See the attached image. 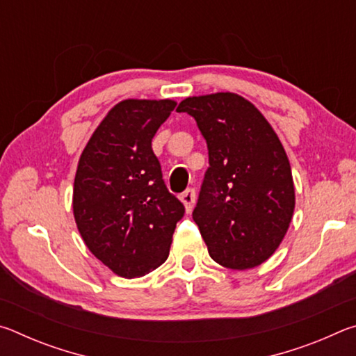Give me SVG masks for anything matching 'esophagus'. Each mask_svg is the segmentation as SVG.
<instances>
[{
	"mask_svg": "<svg viewBox=\"0 0 356 356\" xmlns=\"http://www.w3.org/2000/svg\"><path fill=\"white\" fill-rule=\"evenodd\" d=\"M180 201H182L184 207H185V212L186 213H191V210L195 209V202H196V193L195 190H186L182 193V196H180Z\"/></svg>",
	"mask_w": 356,
	"mask_h": 356,
	"instance_id": "obj_1",
	"label": "esophagus"
}]
</instances>
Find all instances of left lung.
<instances>
[{"label": "left lung", "mask_w": 356, "mask_h": 356, "mask_svg": "<svg viewBox=\"0 0 356 356\" xmlns=\"http://www.w3.org/2000/svg\"><path fill=\"white\" fill-rule=\"evenodd\" d=\"M196 119L209 147L193 220L215 262L248 270L278 250L292 221L295 186L278 135L236 92L186 97L177 106Z\"/></svg>", "instance_id": "1"}]
</instances>
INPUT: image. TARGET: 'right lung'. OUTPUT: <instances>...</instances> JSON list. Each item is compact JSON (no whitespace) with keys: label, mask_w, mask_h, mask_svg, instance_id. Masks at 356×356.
Returning <instances> with one entry per match:
<instances>
[{"label":"right lung","mask_w":356,"mask_h":356,"mask_svg":"<svg viewBox=\"0 0 356 356\" xmlns=\"http://www.w3.org/2000/svg\"><path fill=\"white\" fill-rule=\"evenodd\" d=\"M176 105L171 99L120 100L78 160L72 196L78 232L120 278H140L166 261L185 212L152 150L154 135Z\"/></svg>","instance_id":"add662e5"}]
</instances>
